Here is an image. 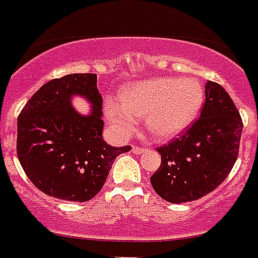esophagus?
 <instances>
[{
    "label": "esophagus",
    "mask_w": 258,
    "mask_h": 258,
    "mask_svg": "<svg viewBox=\"0 0 258 258\" xmlns=\"http://www.w3.org/2000/svg\"><path fill=\"white\" fill-rule=\"evenodd\" d=\"M145 148H141V146H133V148H132V152H133V153L135 154H142L144 153V152H145Z\"/></svg>",
    "instance_id": "1"
}]
</instances>
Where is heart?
I'll list each match as a JSON object with an SVG mask.
<instances>
[{
    "label": "heart",
    "instance_id": "obj_1",
    "mask_svg": "<svg viewBox=\"0 0 258 258\" xmlns=\"http://www.w3.org/2000/svg\"><path fill=\"white\" fill-rule=\"evenodd\" d=\"M205 89L196 78L157 77L125 88L121 100L109 97L105 114L119 140L129 139L140 118L154 140L169 141L184 133L201 112Z\"/></svg>",
    "mask_w": 258,
    "mask_h": 258
}]
</instances>
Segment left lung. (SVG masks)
I'll list each match as a JSON object with an SVG mask.
<instances>
[{
	"label": "left lung",
	"mask_w": 258,
	"mask_h": 258,
	"mask_svg": "<svg viewBox=\"0 0 258 258\" xmlns=\"http://www.w3.org/2000/svg\"><path fill=\"white\" fill-rule=\"evenodd\" d=\"M242 121L221 85L208 81L200 118L184 135L158 148L161 165L150 177L161 199L190 203L222 184L238 156Z\"/></svg>",
	"instance_id": "1"
}]
</instances>
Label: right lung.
<instances>
[{"instance_id": "add662e5", "label": "right lung", "mask_w": 258, "mask_h": 258, "mask_svg": "<svg viewBox=\"0 0 258 258\" xmlns=\"http://www.w3.org/2000/svg\"><path fill=\"white\" fill-rule=\"evenodd\" d=\"M84 96L89 115L73 108ZM102 97L93 73L68 74L46 82L26 102L17 121V154L24 172L45 195L85 203L102 189L117 156L131 146L102 139Z\"/></svg>"}]
</instances>
